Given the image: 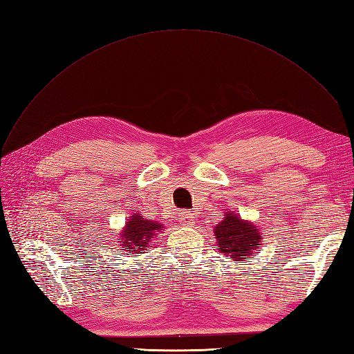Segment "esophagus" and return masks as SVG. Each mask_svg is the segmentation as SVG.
Masks as SVG:
<instances>
[{
	"instance_id": "esophagus-1",
	"label": "esophagus",
	"mask_w": 354,
	"mask_h": 354,
	"mask_svg": "<svg viewBox=\"0 0 354 354\" xmlns=\"http://www.w3.org/2000/svg\"><path fill=\"white\" fill-rule=\"evenodd\" d=\"M178 217H180V222L183 225H189V223L194 222V214L190 212H185V209H183V212L178 213Z\"/></svg>"
}]
</instances>
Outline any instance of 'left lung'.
<instances>
[{
    "label": "left lung",
    "mask_w": 354,
    "mask_h": 354,
    "mask_svg": "<svg viewBox=\"0 0 354 354\" xmlns=\"http://www.w3.org/2000/svg\"><path fill=\"white\" fill-rule=\"evenodd\" d=\"M214 238L221 253L235 262H243L247 256H254L263 243L259 226L227 209L223 221L214 226Z\"/></svg>",
    "instance_id": "obj_1"
}]
</instances>
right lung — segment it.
Returning <instances> with one entry per match:
<instances>
[{"label": "right lung", "instance_id": "add662e5", "mask_svg": "<svg viewBox=\"0 0 354 354\" xmlns=\"http://www.w3.org/2000/svg\"><path fill=\"white\" fill-rule=\"evenodd\" d=\"M164 231V225L147 221L140 213H133L127 218L125 226H123L120 236V250H127L131 254L140 256L149 250V243L153 240L158 232Z\"/></svg>", "mask_w": 354, "mask_h": 354}]
</instances>
